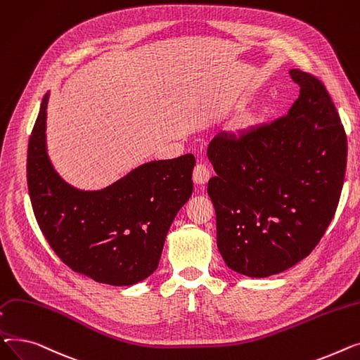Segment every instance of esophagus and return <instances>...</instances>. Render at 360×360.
Returning <instances> with one entry per match:
<instances>
[{
    "mask_svg": "<svg viewBox=\"0 0 360 360\" xmlns=\"http://www.w3.org/2000/svg\"><path fill=\"white\" fill-rule=\"evenodd\" d=\"M209 177H210L209 168L203 162L196 164V167L193 168V181L196 184H205V183H207Z\"/></svg>",
    "mask_w": 360,
    "mask_h": 360,
    "instance_id": "1",
    "label": "esophagus"
}]
</instances>
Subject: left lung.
Instances as JSON below:
<instances>
[{"label": "left lung", "instance_id": "left-lung-1", "mask_svg": "<svg viewBox=\"0 0 360 360\" xmlns=\"http://www.w3.org/2000/svg\"><path fill=\"white\" fill-rule=\"evenodd\" d=\"M301 87L288 115L207 146L217 173L207 195L226 266L250 278L281 273L309 256L339 205L347 138L324 84L290 70Z\"/></svg>", "mask_w": 360, "mask_h": 360}]
</instances>
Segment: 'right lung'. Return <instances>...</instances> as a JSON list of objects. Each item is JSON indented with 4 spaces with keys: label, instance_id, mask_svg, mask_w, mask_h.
I'll use <instances>...</instances> for the list:
<instances>
[{
    "label": "right lung",
    "instance_id": "1",
    "mask_svg": "<svg viewBox=\"0 0 360 360\" xmlns=\"http://www.w3.org/2000/svg\"><path fill=\"white\" fill-rule=\"evenodd\" d=\"M48 94L27 150V186L41 234L70 269L100 283L129 286L158 267L164 241L192 196L193 154L143 164L98 192L63 181L46 154Z\"/></svg>",
    "mask_w": 360,
    "mask_h": 360
}]
</instances>
